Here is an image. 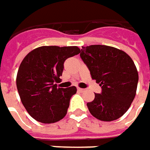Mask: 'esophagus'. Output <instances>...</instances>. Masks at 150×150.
<instances>
[{
	"label": "esophagus",
	"instance_id": "34e87169",
	"mask_svg": "<svg viewBox=\"0 0 150 150\" xmlns=\"http://www.w3.org/2000/svg\"><path fill=\"white\" fill-rule=\"evenodd\" d=\"M85 89L84 88H78V91H79V92H83Z\"/></svg>",
	"mask_w": 150,
	"mask_h": 150
}]
</instances>
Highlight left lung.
I'll return each instance as SVG.
<instances>
[{"label":"left lung","mask_w":150,"mask_h":150,"mask_svg":"<svg viewBox=\"0 0 150 150\" xmlns=\"http://www.w3.org/2000/svg\"><path fill=\"white\" fill-rule=\"evenodd\" d=\"M80 57L102 91L87 103L90 113L104 122L121 117L129 109L136 93L139 75L127 54L112 47H82Z\"/></svg>","instance_id":"left-lung-1"}]
</instances>
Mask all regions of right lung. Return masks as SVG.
Instances as JSON below:
<instances>
[{
	"mask_svg": "<svg viewBox=\"0 0 150 150\" xmlns=\"http://www.w3.org/2000/svg\"><path fill=\"white\" fill-rule=\"evenodd\" d=\"M80 52L77 47L44 46L24 58L17 73L16 85L28 114L42 123H54L67 113L76 88H58L67 58Z\"/></svg>",
	"mask_w": 150,
	"mask_h": 150,
	"instance_id": "add662e5",
	"label": "right lung"
}]
</instances>
